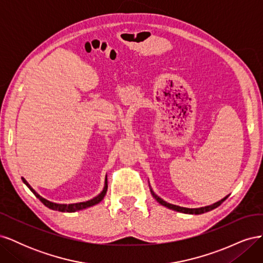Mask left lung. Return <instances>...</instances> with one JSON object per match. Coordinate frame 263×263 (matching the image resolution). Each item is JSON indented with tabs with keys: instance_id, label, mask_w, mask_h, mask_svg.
<instances>
[{
	"instance_id": "left-lung-1",
	"label": "left lung",
	"mask_w": 263,
	"mask_h": 263,
	"mask_svg": "<svg viewBox=\"0 0 263 263\" xmlns=\"http://www.w3.org/2000/svg\"><path fill=\"white\" fill-rule=\"evenodd\" d=\"M149 187H150V192H151V194H153V196L156 198L157 200V202L159 203V204H161L162 206H165V208H168V209H170V210H172V211H177V212H180V213H184V214H194V215H198V214H203V213H206V212H210V211H212V210H214V209H216V208H218V206L224 202L226 198L228 197V195L227 196H225L224 198H221L220 201H218V202H216V203H214V204H212V205H209V206H204V208H197V209H187V208H182V206H178V205H173V204H170V203H168V202H165L164 200H162L161 197H159L154 191H153V189H151V186H150V184H149Z\"/></svg>"
}]
</instances>
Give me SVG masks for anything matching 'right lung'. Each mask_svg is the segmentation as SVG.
Listing matches in <instances>:
<instances>
[{"label": "right lung", "mask_w": 263, "mask_h": 263, "mask_svg": "<svg viewBox=\"0 0 263 263\" xmlns=\"http://www.w3.org/2000/svg\"><path fill=\"white\" fill-rule=\"evenodd\" d=\"M22 180L24 182V184H25L31 192H33L35 194V196L37 198H39V201H41L45 206H47V208L50 209V210H53V211H58V212H63V213H74L77 211H81V210H84V209H87V208H91V206H94L99 204L103 198H104L106 192H107V176L105 177V182H104V187H103L102 192L97 195L95 197L91 198V200L89 201H85V202H80V203H72V204H59V203H54V202H51V201H48L46 200L45 197L39 195L36 191L30 186L29 183L24 179L22 177Z\"/></svg>", "instance_id": "right-lung-1"}]
</instances>
